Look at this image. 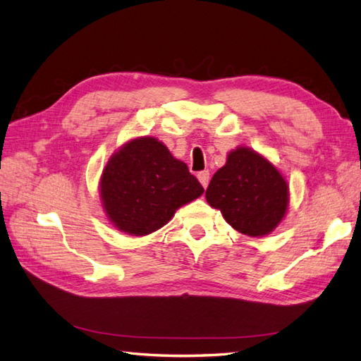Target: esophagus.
<instances>
[{
  "label": "esophagus",
  "mask_w": 361,
  "mask_h": 361,
  "mask_svg": "<svg viewBox=\"0 0 361 361\" xmlns=\"http://www.w3.org/2000/svg\"><path fill=\"white\" fill-rule=\"evenodd\" d=\"M197 179H199V182H201V185L204 188H207L208 187V180H210V173H208V171H201V173L197 174Z\"/></svg>",
  "instance_id": "obj_1"
}]
</instances>
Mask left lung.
<instances>
[{
	"instance_id": "left-lung-1",
	"label": "left lung",
	"mask_w": 361,
	"mask_h": 361,
	"mask_svg": "<svg viewBox=\"0 0 361 361\" xmlns=\"http://www.w3.org/2000/svg\"><path fill=\"white\" fill-rule=\"evenodd\" d=\"M289 196V183L278 168L243 145L227 154L205 193L231 227L252 238L266 236L283 222Z\"/></svg>"
}]
</instances>
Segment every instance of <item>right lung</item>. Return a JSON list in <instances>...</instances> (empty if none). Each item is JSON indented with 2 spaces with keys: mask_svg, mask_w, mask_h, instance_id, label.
Wrapping results in <instances>:
<instances>
[{
  "mask_svg": "<svg viewBox=\"0 0 361 361\" xmlns=\"http://www.w3.org/2000/svg\"><path fill=\"white\" fill-rule=\"evenodd\" d=\"M99 188L108 221L131 236L162 228L178 208L204 193L187 164L149 135L128 140L113 153Z\"/></svg>",
  "mask_w": 361,
  "mask_h": 361,
  "instance_id": "obj_1",
  "label": "right lung"
}]
</instances>
